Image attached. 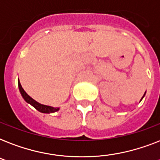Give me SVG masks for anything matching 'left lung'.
I'll use <instances>...</instances> for the list:
<instances>
[{"label":"left lung","mask_w":160,"mask_h":160,"mask_svg":"<svg viewBox=\"0 0 160 160\" xmlns=\"http://www.w3.org/2000/svg\"><path fill=\"white\" fill-rule=\"evenodd\" d=\"M145 93H146V92H145ZM145 93H144V95H143V97H142V98H141V100H140V101H141V100H143V98H144V95H145Z\"/></svg>","instance_id":"8db88e82"}]
</instances>
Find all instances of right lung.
<instances>
[{"mask_svg": "<svg viewBox=\"0 0 160 160\" xmlns=\"http://www.w3.org/2000/svg\"><path fill=\"white\" fill-rule=\"evenodd\" d=\"M18 87H19V90H20V92H21V96L23 97V99L25 100L26 103H28L31 105L36 109L38 111L41 112V113H45V114H51V113H55V112L58 111L60 108H57V107H52V106H49V105H42L41 103L37 102L36 100H35L34 99L30 96V95H27V93L24 90V89L21 86V83H20V80L18 79Z\"/></svg>", "mask_w": 160, "mask_h": 160, "instance_id": "right-lung-1", "label": "right lung"}]
</instances>
